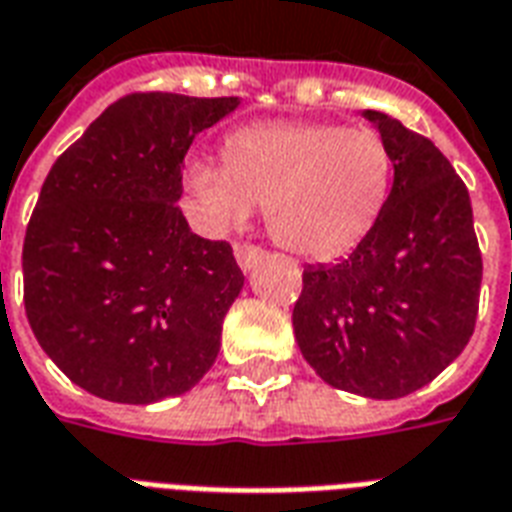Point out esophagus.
<instances>
[{
	"label": "esophagus",
	"instance_id": "1",
	"mask_svg": "<svg viewBox=\"0 0 512 512\" xmlns=\"http://www.w3.org/2000/svg\"><path fill=\"white\" fill-rule=\"evenodd\" d=\"M233 252H236V263H239L241 271H249V268L265 255L263 247H255V244H247V241H239V244L233 247Z\"/></svg>",
	"mask_w": 512,
	"mask_h": 512
}]
</instances>
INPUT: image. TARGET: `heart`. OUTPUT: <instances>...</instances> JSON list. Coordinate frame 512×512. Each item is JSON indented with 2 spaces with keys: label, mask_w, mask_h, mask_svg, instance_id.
I'll list each match as a JSON object with an SVG mask.
<instances>
[{
  "label": "heart",
  "mask_w": 512,
  "mask_h": 512,
  "mask_svg": "<svg viewBox=\"0 0 512 512\" xmlns=\"http://www.w3.org/2000/svg\"><path fill=\"white\" fill-rule=\"evenodd\" d=\"M185 187L212 228L241 225L265 206L279 244L333 257L368 236L392 187V152L370 128L273 120L236 131L225 161L187 163Z\"/></svg>",
  "instance_id": "obj_1"
}]
</instances>
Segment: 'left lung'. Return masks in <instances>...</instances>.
Returning <instances> with one entry per match:
<instances>
[{
	"mask_svg": "<svg viewBox=\"0 0 512 512\" xmlns=\"http://www.w3.org/2000/svg\"><path fill=\"white\" fill-rule=\"evenodd\" d=\"M392 152L384 212L346 260L311 265L292 308L295 341L343 392L397 400L462 354L481 303L483 260L462 177L432 139L365 112Z\"/></svg>",
	"mask_w": 512,
	"mask_h": 512,
	"instance_id": "1",
	"label": "left lung"
}]
</instances>
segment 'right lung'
<instances>
[{
	"label": "right lung",
	"mask_w": 512,
	"mask_h": 512,
	"mask_svg": "<svg viewBox=\"0 0 512 512\" xmlns=\"http://www.w3.org/2000/svg\"><path fill=\"white\" fill-rule=\"evenodd\" d=\"M236 104L128 93L42 182L23 239V306L45 354L101 400L182 395L217 360L244 273L228 241L195 236L177 201L195 134Z\"/></svg>",
	"instance_id": "right-lung-1"
}]
</instances>
